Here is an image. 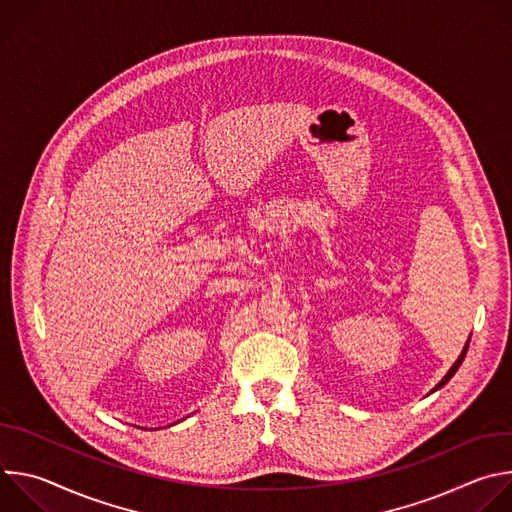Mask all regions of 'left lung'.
Returning a JSON list of instances; mask_svg holds the SVG:
<instances>
[{
  "mask_svg": "<svg viewBox=\"0 0 512 512\" xmlns=\"http://www.w3.org/2000/svg\"><path fill=\"white\" fill-rule=\"evenodd\" d=\"M468 344H470V338H468V340H466V344H464V348H462V352H460V356H458V360H456V362H454V364H452V367H450V371H448V373H446V377H444V379H442V381H440V383H437V385H435V387H433V389H431V393H435V391H437V389H442V387H444V385H446V383H448V381H450V379H452V377H454V375H456V371H458V369H460V364H462V362H464V358H466V352H468Z\"/></svg>",
  "mask_w": 512,
  "mask_h": 512,
  "instance_id": "8db88e82",
  "label": "left lung"
}]
</instances>
